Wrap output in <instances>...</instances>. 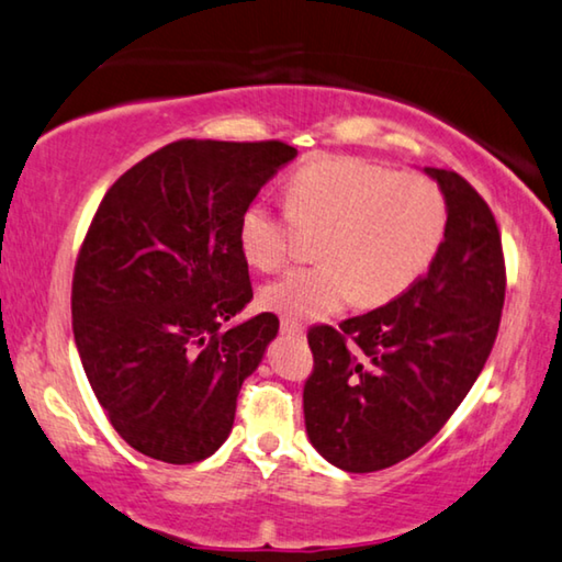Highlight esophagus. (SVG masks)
I'll use <instances>...</instances> for the list:
<instances>
[{
  "instance_id": "obj_1",
  "label": "esophagus",
  "mask_w": 562,
  "mask_h": 562,
  "mask_svg": "<svg viewBox=\"0 0 562 562\" xmlns=\"http://www.w3.org/2000/svg\"><path fill=\"white\" fill-rule=\"evenodd\" d=\"M281 334H289V336H304V324L296 322V318H281Z\"/></svg>"
}]
</instances>
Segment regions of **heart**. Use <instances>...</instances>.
<instances>
[{"label":"heart","instance_id":"1","mask_svg":"<svg viewBox=\"0 0 562 562\" xmlns=\"http://www.w3.org/2000/svg\"><path fill=\"white\" fill-rule=\"evenodd\" d=\"M289 209L248 205L238 246L254 269L276 271L291 256L293 221L324 231L322 263L283 273L261 291L266 311L296 322L331 316L351 301L382 306L402 296L437 258L450 215L431 178L351 155H326L293 172Z\"/></svg>","mask_w":562,"mask_h":562}]
</instances>
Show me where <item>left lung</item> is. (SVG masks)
<instances>
[{"label":"left lung","instance_id":"obj_1","mask_svg":"<svg viewBox=\"0 0 562 562\" xmlns=\"http://www.w3.org/2000/svg\"><path fill=\"white\" fill-rule=\"evenodd\" d=\"M447 198L429 271L390 304L308 329L304 417L316 452L347 472L407 460L447 425L497 339L505 304L499 228L454 170L427 168Z\"/></svg>","mask_w":562,"mask_h":562}]
</instances>
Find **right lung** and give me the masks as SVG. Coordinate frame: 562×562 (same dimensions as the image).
Returning <instances> with one entry per match:
<instances>
[{
	"instance_id": "1",
	"label": "right lung",
	"mask_w": 562,
	"mask_h": 562,
	"mask_svg": "<svg viewBox=\"0 0 562 562\" xmlns=\"http://www.w3.org/2000/svg\"><path fill=\"white\" fill-rule=\"evenodd\" d=\"M296 158L281 140H176L98 205L72 276V331L110 425L168 464L211 457L279 316L228 322L254 299L240 215Z\"/></svg>"
}]
</instances>
